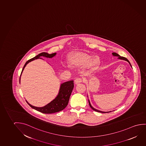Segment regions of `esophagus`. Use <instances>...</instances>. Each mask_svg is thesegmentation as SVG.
Instances as JSON below:
<instances>
[{
    "instance_id": "34e87169",
    "label": "esophagus",
    "mask_w": 146,
    "mask_h": 146,
    "mask_svg": "<svg viewBox=\"0 0 146 146\" xmlns=\"http://www.w3.org/2000/svg\"><path fill=\"white\" fill-rule=\"evenodd\" d=\"M82 82V79L81 78H77L75 80V84H78Z\"/></svg>"
}]
</instances>
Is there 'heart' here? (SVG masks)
I'll use <instances>...</instances> for the list:
<instances>
[{"mask_svg":"<svg viewBox=\"0 0 146 146\" xmlns=\"http://www.w3.org/2000/svg\"><path fill=\"white\" fill-rule=\"evenodd\" d=\"M69 63L73 67L82 68L89 66L92 70H95L100 64V58L91 54L76 52L70 55Z\"/></svg>","mask_w":146,"mask_h":146,"instance_id":"b5f03b06","label":"heart"}]
</instances>
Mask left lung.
<instances>
[{"mask_svg": "<svg viewBox=\"0 0 146 146\" xmlns=\"http://www.w3.org/2000/svg\"><path fill=\"white\" fill-rule=\"evenodd\" d=\"M112 55H113V56H117V57H118V59H119L121 60H125V61H127L128 62H129V64H130V65H131V63H129V60H128L127 59V58H125V57H121V56H120L119 55H118V54H117V53H112ZM89 106H90V108L93 110H94V111H97V112H102V113H106V112H104V111H100V110H96V109H95V108H94L92 106H91V104H90V102H89Z\"/></svg>", "mask_w": 146, "mask_h": 146, "instance_id": "8db88e82", "label": "left lung"}]
</instances>
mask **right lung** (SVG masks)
I'll list each match as a JSON object with an SVG mask.
<instances>
[{
  "mask_svg": "<svg viewBox=\"0 0 146 146\" xmlns=\"http://www.w3.org/2000/svg\"><path fill=\"white\" fill-rule=\"evenodd\" d=\"M56 54V53L49 54L48 53H46V52H42L36 56V57H34L33 58L29 60L28 61H27L25 63V65L23 66L21 72V74L25 66L27 65V64L30 62L33 61L34 60L40 58V57L41 56L51 58L55 56ZM21 74L20 76H21ZM20 78L21 77L19 78V80H20ZM73 88H74V83L73 80L69 81H67L62 83L60 87L59 92L58 95H57V97H56L55 99L53 100V101H52L50 103H49V104H46V106L42 108L34 106L29 104L27 101L26 102L31 108L38 110L40 112H42L43 113L50 114V113H53L55 112H59L60 111L63 110L67 106L69 98H70V95L72 93Z\"/></svg>",
  "mask_w": 146,
  "mask_h": 146,
  "instance_id": "right-lung-1",
  "label": "right lung"
}]
</instances>
